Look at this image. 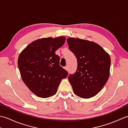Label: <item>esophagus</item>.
<instances>
[{"instance_id":"obj_1","label":"esophagus","mask_w":128,"mask_h":128,"mask_svg":"<svg viewBox=\"0 0 128 128\" xmlns=\"http://www.w3.org/2000/svg\"><path fill=\"white\" fill-rule=\"evenodd\" d=\"M64 69H66V71H68V66H65L64 67Z\"/></svg>"}]
</instances>
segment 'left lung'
Listing matches in <instances>:
<instances>
[{
    "instance_id": "1",
    "label": "left lung",
    "mask_w": 128,
    "mask_h": 128,
    "mask_svg": "<svg viewBox=\"0 0 128 128\" xmlns=\"http://www.w3.org/2000/svg\"><path fill=\"white\" fill-rule=\"evenodd\" d=\"M70 51L77 59V70L68 77L74 93L83 98L94 96L110 76V58L103 48L94 42L68 38Z\"/></svg>"
}]
</instances>
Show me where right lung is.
<instances>
[{
  "mask_svg": "<svg viewBox=\"0 0 128 128\" xmlns=\"http://www.w3.org/2000/svg\"><path fill=\"white\" fill-rule=\"evenodd\" d=\"M66 37L43 38L32 42L21 52L18 64L21 78L37 96L47 98L56 93L68 72L59 65L56 51L65 43Z\"/></svg>",
  "mask_w": 128,
  "mask_h": 128,
  "instance_id": "add662e5",
  "label": "right lung"
}]
</instances>
